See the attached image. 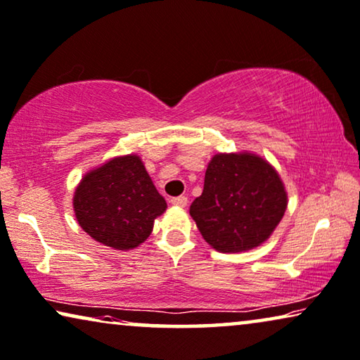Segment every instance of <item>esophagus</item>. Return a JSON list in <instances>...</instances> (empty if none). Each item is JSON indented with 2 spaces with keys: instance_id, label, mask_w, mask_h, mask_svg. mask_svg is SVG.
Listing matches in <instances>:
<instances>
[{
  "instance_id": "esophagus-1",
  "label": "esophagus",
  "mask_w": 360,
  "mask_h": 360,
  "mask_svg": "<svg viewBox=\"0 0 360 360\" xmlns=\"http://www.w3.org/2000/svg\"><path fill=\"white\" fill-rule=\"evenodd\" d=\"M170 202L176 207H185L186 205H188V198H186V196H176V198H172Z\"/></svg>"
}]
</instances>
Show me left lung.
Returning <instances> with one entry per match:
<instances>
[{
	"label": "left lung",
	"instance_id": "8db88e82",
	"mask_svg": "<svg viewBox=\"0 0 360 360\" xmlns=\"http://www.w3.org/2000/svg\"><path fill=\"white\" fill-rule=\"evenodd\" d=\"M285 210L288 191L278 170L262 155L242 150L212 155L190 216L212 248L240 253L266 242Z\"/></svg>",
	"mask_w": 360,
	"mask_h": 360
}]
</instances>
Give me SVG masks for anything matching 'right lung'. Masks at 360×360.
I'll return each mask as SVG.
<instances>
[{
	"label": "right lung",
	"instance_id": "right-lung-1",
	"mask_svg": "<svg viewBox=\"0 0 360 360\" xmlns=\"http://www.w3.org/2000/svg\"><path fill=\"white\" fill-rule=\"evenodd\" d=\"M76 221L94 240L133 250L167 210L138 154L117 155L86 172L72 196Z\"/></svg>",
	"mask_w": 360,
	"mask_h": 360
}]
</instances>
